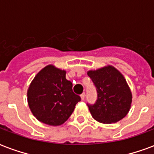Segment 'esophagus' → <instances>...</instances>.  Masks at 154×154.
Wrapping results in <instances>:
<instances>
[{"label": "esophagus", "instance_id": "34e87169", "mask_svg": "<svg viewBox=\"0 0 154 154\" xmlns=\"http://www.w3.org/2000/svg\"><path fill=\"white\" fill-rule=\"evenodd\" d=\"M85 97H86V94H85V92H83V93L81 95V98H82V100H84V99H85Z\"/></svg>", "mask_w": 154, "mask_h": 154}]
</instances>
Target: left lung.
I'll return each mask as SVG.
<instances>
[{
    "instance_id": "1",
    "label": "left lung",
    "mask_w": 154,
    "mask_h": 154,
    "mask_svg": "<svg viewBox=\"0 0 154 154\" xmlns=\"http://www.w3.org/2000/svg\"><path fill=\"white\" fill-rule=\"evenodd\" d=\"M97 92L93 105L87 104L94 119L103 124L116 123L128 114L132 93L122 74L112 66L88 71Z\"/></svg>"
}]
</instances>
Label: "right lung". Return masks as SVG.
Segmentation results:
<instances>
[{
    "label": "right lung",
    "mask_w": 154,
    "mask_h": 154,
    "mask_svg": "<svg viewBox=\"0 0 154 154\" xmlns=\"http://www.w3.org/2000/svg\"><path fill=\"white\" fill-rule=\"evenodd\" d=\"M28 104L36 119L48 125H60L72 114L81 97L72 91L66 71L48 65L38 72L29 87Z\"/></svg>",
    "instance_id": "right-lung-1"
}]
</instances>
